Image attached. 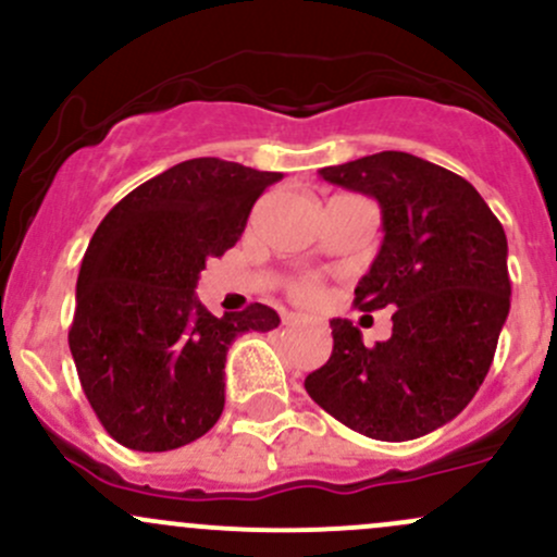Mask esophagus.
Returning <instances> with one entry per match:
<instances>
[{
  "mask_svg": "<svg viewBox=\"0 0 557 557\" xmlns=\"http://www.w3.org/2000/svg\"><path fill=\"white\" fill-rule=\"evenodd\" d=\"M308 321H313V319H308V315H302V313H284V324H286V326L308 324Z\"/></svg>",
  "mask_w": 557,
  "mask_h": 557,
  "instance_id": "34e87169",
  "label": "esophagus"
}]
</instances>
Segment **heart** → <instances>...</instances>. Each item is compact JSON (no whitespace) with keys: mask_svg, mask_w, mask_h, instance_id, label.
Returning <instances> with one entry per match:
<instances>
[{"mask_svg":"<svg viewBox=\"0 0 557 557\" xmlns=\"http://www.w3.org/2000/svg\"><path fill=\"white\" fill-rule=\"evenodd\" d=\"M295 295L300 297V300H315V297L321 295V286H319V281H315L313 276H305V278H300L295 284Z\"/></svg>","mask_w":557,"mask_h":557,"instance_id":"heart-1","label":"heart"}]
</instances>
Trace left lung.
Instances as JSON below:
<instances>
[{"label": "left lung", "instance_id": "1", "mask_svg": "<svg viewBox=\"0 0 557 557\" xmlns=\"http://www.w3.org/2000/svg\"><path fill=\"white\" fill-rule=\"evenodd\" d=\"M319 175L380 205L385 238L352 305L396 313L391 339L374 348L334 319L332 356L305 391L369 438H420L454 420L492 367L510 313L505 228L465 177L411 153H372Z\"/></svg>", "mask_w": 557, "mask_h": 557}]
</instances>
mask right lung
Instances as JSON below:
<instances>
[{
  "label": "right lung",
  "mask_w": 557,
  "mask_h": 557,
  "mask_svg": "<svg viewBox=\"0 0 557 557\" xmlns=\"http://www.w3.org/2000/svg\"><path fill=\"white\" fill-rule=\"evenodd\" d=\"M281 172L188 159L137 185L103 218L76 281L69 348L82 391L113 441L170 451L201 438L225 406V356L278 313L252 302L212 315L196 297L209 257L238 242Z\"/></svg>",
  "instance_id": "obj_1"
}]
</instances>
